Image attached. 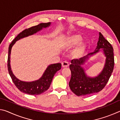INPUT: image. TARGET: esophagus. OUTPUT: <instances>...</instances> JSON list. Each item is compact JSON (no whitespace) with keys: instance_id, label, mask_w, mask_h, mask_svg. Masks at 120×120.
Instances as JSON below:
<instances>
[{"instance_id":"1","label":"esophagus","mask_w":120,"mask_h":120,"mask_svg":"<svg viewBox=\"0 0 120 120\" xmlns=\"http://www.w3.org/2000/svg\"><path fill=\"white\" fill-rule=\"evenodd\" d=\"M62 67L64 68H66L69 66V64L68 62L67 61H64L62 62Z\"/></svg>"}]
</instances>
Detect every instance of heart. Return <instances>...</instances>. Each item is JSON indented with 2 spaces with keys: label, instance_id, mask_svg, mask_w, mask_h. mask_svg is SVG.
Instances as JSON below:
<instances>
[{
  "label": "heart",
  "instance_id": "1",
  "mask_svg": "<svg viewBox=\"0 0 120 120\" xmlns=\"http://www.w3.org/2000/svg\"><path fill=\"white\" fill-rule=\"evenodd\" d=\"M82 36L79 34H74L69 36L66 41V45L69 48L74 47L82 40ZM86 44L82 42L79 43L72 51V56L75 58H79L82 56L86 50Z\"/></svg>",
  "mask_w": 120,
  "mask_h": 120
}]
</instances>
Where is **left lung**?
Instances as JSON below:
<instances>
[{
	"label": "left lung",
	"mask_w": 120,
	"mask_h": 120,
	"mask_svg": "<svg viewBox=\"0 0 120 120\" xmlns=\"http://www.w3.org/2000/svg\"><path fill=\"white\" fill-rule=\"evenodd\" d=\"M100 48L104 51L106 56V62L102 71L98 76L94 78L87 77L83 69L80 66L88 58V56L79 60L73 59L71 61V64L69 68L71 77L69 85L72 92L77 96H84L100 92L106 86L110 78L114 66L113 48L101 33H99L96 50L88 55L99 52Z\"/></svg>",
	"instance_id": "1"
}]
</instances>
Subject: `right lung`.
Segmentation results:
<instances>
[{"label":"right lung","mask_w":120,"mask_h":120,"mask_svg":"<svg viewBox=\"0 0 120 120\" xmlns=\"http://www.w3.org/2000/svg\"><path fill=\"white\" fill-rule=\"evenodd\" d=\"M50 23H40L38 25L26 28L21 32L14 38V40L10 44L8 48V56L7 60V67L8 72L11 76L12 81L15 86L22 92L31 95H40L45 92L49 88L52 82V79L56 71L61 68V64L60 63L51 64L46 69L41 78L38 80L32 82H22L16 78L12 72L10 66V58H11V49L13 45L16 41L21 39L28 35H31L42 30L43 27H46L49 26Z\"/></svg>","instance_id":"obj_1"}]
</instances>
